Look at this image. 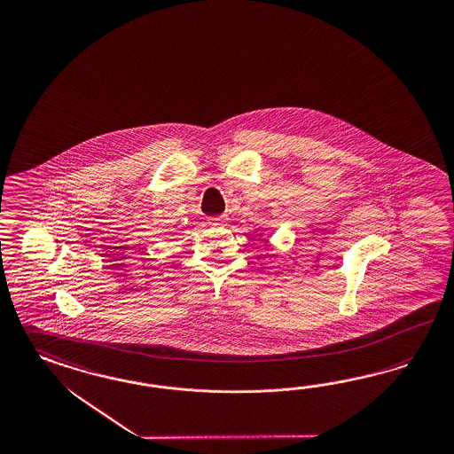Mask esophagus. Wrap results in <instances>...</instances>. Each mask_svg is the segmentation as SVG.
I'll list each match as a JSON object with an SVG mask.
<instances>
[{
  "label": "esophagus",
  "mask_w": 454,
  "mask_h": 454,
  "mask_svg": "<svg viewBox=\"0 0 454 454\" xmlns=\"http://www.w3.org/2000/svg\"><path fill=\"white\" fill-rule=\"evenodd\" d=\"M209 223L210 225H214V227H221V225H225V223H227V217H225V215H219V217H210Z\"/></svg>",
  "instance_id": "obj_1"
}]
</instances>
